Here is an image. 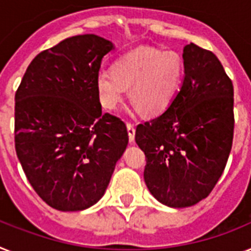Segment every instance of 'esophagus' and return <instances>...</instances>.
<instances>
[{"label":"esophagus","instance_id":"esophagus-1","mask_svg":"<svg viewBox=\"0 0 251 251\" xmlns=\"http://www.w3.org/2000/svg\"><path fill=\"white\" fill-rule=\"evenodd\" d=\"M127 130H128V137H129L130 142L134 141V134H136V129H134V126L132 123H127Z\"/></svg>","mask_w":251,"mask_h":251}]
</instances>
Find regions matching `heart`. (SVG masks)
Here are the masks:
<instances>
[{
  "instance_id": "b5f03b06",
  "label": "heart",
  "mask_w": 251,
  "mask_h": 251,
  "mask_svg": "<svg viewBox=\"0 0 251 251\" xmlns=\"http://www.w3.org/2000/svg\"><path fill=\"white\" fill-rule=\"evenodd\" d=\"M185 65L177 52L141 47L121 56L111 73L101 72L96 78L97 97L101 106L115 110L126 90L130 100L148 115L163 113L183 82Z\"/></svg>"
}]
</instances>
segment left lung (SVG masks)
Returning a JSON list of instances; mask_svg holds the SVG:
<instances>
[{"instance_id":"8db88e82","label":"left lung","mask_w":251,"mask_h":251,"mask_svg":"<svg viewBox=\"0 0 251 251\" xmlns=\"http://www.w3.org/2000/svg\"><path fill=\"white\" fill-rule=\"evenodd\" d=\"M185 78L159 117L138 124L144 178L161 204L186 208L212 192L232 149L233 86L218 57L190 43L183 49Z\"/></svg>"}]
</instances>
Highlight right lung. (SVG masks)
Segmentation results:
<instances>
[{
  "instance_id": "right-lung-1",
  "label": "right lung",
  "mask_w": 251,
  "mask_h": 251,
  "mask_svg": "<svg viewBox=\"0 0 251 251\" xmlns=\"http://www.w3.org/2000/svg\"><path fill=\"white\" fill-rule=\"evenodd\" d=\"M114 45L66 38L32 60L15 93V150L29 183L61 212L96 204L128 145L126 124L102 114L96 78Z\"/></svg>"
}]
</instances>
